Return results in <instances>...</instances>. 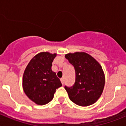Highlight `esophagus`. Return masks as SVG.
<instances>
[{
  "mask_svg": "<svg viewBox=\"0 0 126 126\" xmlns=\"http://www.w3.org/2000/svg\"><path fill=\"white\" fill-rule=\"evenodd\" d=\"M61 83H62V84H64V79H63V78H61Z\"/></svg>",
  "mask_w": 126,
  "mask_h": 126,
  "instance_id": "esophagus-1",
  "label": "esophagus"
}]
</instances>
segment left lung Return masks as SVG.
Wrapping results in <instances>:
<instances>
[{
	"mask_svg": "<svg viewBox=\"0 0 126 126\" xmlns=\"http://www.w3.org/2000/svg\"><path fill=\"white\" fill-rule=\"evenodd\" d=\"M65 57L74 66L76 73L74 85L64 87L70 100L82 107L94 103L100 97L105 86V74L101 65L85 52L69 53Z\"/></svg>",
	"mask_w": 126,
	"mask_h": 126,
	"instance_id": "obj_1",
	"label": "left lung"
}]
</instances>
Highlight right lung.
I'll use <instances>...</instances> for the list:
<instances>
[{
    "mask_svg": "<svg viewBox=\"0 0 126 126\" xmlns=\"http://www.w3.org/2000/svg\"><path fill=\"white\" fill-rule=\"evenodd\" d=\"M56 53L40 52L32 59L25 69L23 88L26 96L40 105L50 102L55 90L62 86L56 73L52 70V63Z\"/></svg>",
    "mask_w": 126,
    "mask_h": 126,
    "instance_id": "1",
    "label": "right lung"
}]
</instances>
